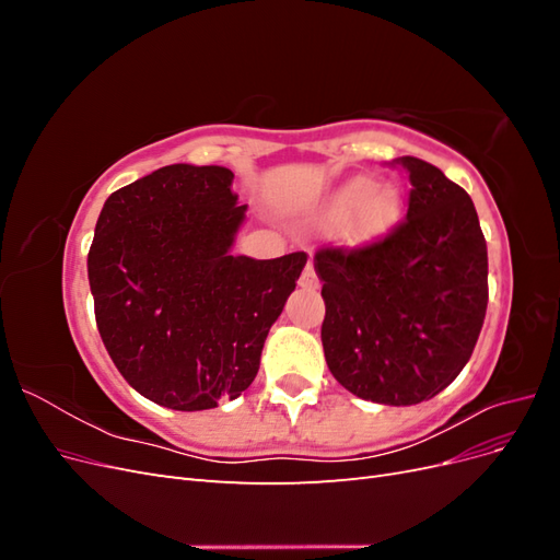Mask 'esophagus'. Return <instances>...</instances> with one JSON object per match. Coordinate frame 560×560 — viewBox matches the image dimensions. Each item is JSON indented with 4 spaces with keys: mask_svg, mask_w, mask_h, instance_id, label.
<instances>
[{
    "mask_svg": "<svg viewBox=\"0 0 560 560\" xmlns=\"http://www.w3.org/2000/svg\"><path fill=\"white\" fill-rule=\"evenodd\" d=\"M301 287L303 290H317L319 287V280H317V273H315V266L308 261L306 264V268H303V273H301Z\"/></svg>",
    "mask_w": 560,
    "mask_h": 560,
    "instance_id": "esophagus-1",
    "label": "esophagus"
}]
</instances>
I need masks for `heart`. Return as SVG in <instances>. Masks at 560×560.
Masks as SVG:
<instances>
[{
  "label": "heart",
  "instance_id": "obj_1",
  "mask_svg": "<svg viewBox=\"0 0 560 560\" xmlns=\"http://www.w3.org/2000/svg\"><path fill=\"white\" fill-rule=\"evenodd\" d=\"M358 205L361 208L354 212L350 231L354 238H371V235L385 231L395 222L399 212V196L389 186H376L374 189V182L358 177L341 186L329 198L325 214L331 222H338V219H343Z\"/></svg>",
  "mask_w": 560,
  "mask_h": 560
}]
</instances>
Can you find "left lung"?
I'll return each instance as SVG.
<instances>
[{"instance_id":"left-lung-1","label":"left lung","mask_w":560,"mask_h":560,"mask_svg":"<svg viewBox=\"0 0 560 560\" xmlns=\"http://www.w3.org/2000/svg\"><path fill=\"white\" fill-rule=\"evenodd\" d=\"M409 210L381 238L315 252L325 322L322 346L352 395L409 406L451 385L469 362L488 306V249L463 186L401 156Z\"/></svg>"}]
</instances>
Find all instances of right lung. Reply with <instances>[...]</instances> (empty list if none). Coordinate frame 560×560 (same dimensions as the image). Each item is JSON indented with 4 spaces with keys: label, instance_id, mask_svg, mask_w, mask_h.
<instances>
[{
    "label": "right lung",
    "instance_id": "add662e5",
    "mask_svg": "<svg viewBox=\"0 0 560 560\" xmlns=\"http://www.w3.org/2000/svg\"><path fill=\"white\" fill-rule=\"evenodd\" d=\"M222 165H165L114 191L97 217L89 282L121 376L175 411L241 397L306 252L233 257L245 219Z\"/></svg>",
    "mask_w": 560,
    "mask_h": 560
}]
</instances>
